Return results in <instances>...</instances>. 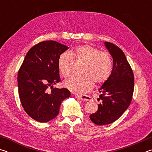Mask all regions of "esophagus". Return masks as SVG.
Instances as JSON below:
<instances>
[{"label":"esophagus","instance_id":"esophagus-1","mask_svg":"<svg viewBox=\"0 0 152 152\" xmlns=\"http://www.w3.org/2000/svg\"><path fill=\"white\" fill-rule=\"evenodd\" d=\"M76 97L78 98V99L82 100V101H91L92 100V97H91L90 96H88V95H82V96H79V95H77V96H76Z\"/></svg>","mask_w":152,"mask_h":152}]
</instances>
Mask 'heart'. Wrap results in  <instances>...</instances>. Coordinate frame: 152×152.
<instances>
[{
    "label": "heart",
    "instance_id": "obj_1",
    "mask_svg": "<svg viewBox=\"0 0 152 152\" xmlns=\"http://www.w3.org/2000/svg\"><path fill=\"white\" fill-rule=\"evenodd\" d=\"M74 60L84 62L82 76H74L64 82V85L74 93L82 94L91 91L94 83L101 85L106 82L113 70V58L107 51L87 44L79 45L72 51H64L58 58V65L64 78H68L73 71Z\"/></svg>",
    "mask_w": 152,
    "mask_h": 152
}]
</instances>
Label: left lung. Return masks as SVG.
<instances>
[{
  "mask_svg": "<svg viewBox=\"0 0 152 152\" xmlns=\"http://www.w3.org/2000/svg\"><path fill=\"white\" fill-rule=\"evenodd\" d=\"M105 46L113 59V67L109 79L99 89L98 110L90 115L97 125L112 123L121 116L132 102L134 91V75L123 51L112 43Z\"/></svg>",
  "mask_w": 152,
  "mask_h": 152,
  "instance_id": "left-lung-1",
  "label": "left lung"
}]
</instances>
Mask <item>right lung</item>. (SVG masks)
I'll list each match as a JSON object with an SVG mask.
<instances>
[{
  "label": "right lung",
  "mask_w": 152,
  "mask_h": 152,
  "mask_svg": "<svg viewBox=\"0 0 152 152\" xmlns=\"http://www.w3.org/2000/svg\"><path fill=\"white\" fill-rule=\"evenodd\" d=\"M68 47L55 41H45L28 51L17 76L19 95L27 114L40 123L57 116L61 102L70 96L66 88H53L61 81L58 58ZM50 88L51 91L47 89Z\"/></svg>",
  "instance_id": "add662e5"
}]
</instances>
